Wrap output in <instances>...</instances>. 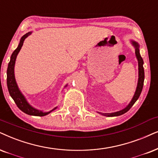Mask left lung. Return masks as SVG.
Wrapping results in <instances>:
<instances>
[{"mask_svg":"<svg viewBox=\"0 0 158 158\" xmlns=\"http://www.w3.org/2000/svg\"><path fill=\"white\" fill-rule=\"evenodd\" d=\"M132 44L135 48V55L138 59V62H139V81H138V85L136 90H135V95L133 96L132 101H131V103H129V105L127 106L126 108L123 109V110L117 111L114 113H111V114H103V115L107 116V117H116V116H119L123 114L126 113L127 111L130 110L131 107L133 106V105L134 104L135 101H137L139 96H140L141 91L143 89V81H144V71H143V59L141 57L140 53H139V45L138 44V43L135 42V41H132Z\"/></svg>","mask_w":158,"mask_h":158,"instance_id":"8db88e82","label":"left lung"}]
</instances>
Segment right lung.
<instances>
[{
    "instance_id": "add662e5",
    "label": "right lung",
    "mask_w": 158,
    "mask_h": 158,
    "mask_svg": "<svg viewBox=\"0 0 158 158\" xmlns=\"http://www.w3.org/2000/svg\"><path fill=\"white\" fill-rule=\"evenodd\" d=\"M31 34V32L26 33L25 35H24L23 37L21 38L20 42H19L18 47L13 52L12 55L11 56V60L9 63V65H8L7 69V87L8 89H9V94L11 95V97L12 98L16 104H17V107L20 109L21 111H23V112L29 115H33V116H39V117H42V116H45L48 114L49 113H50L51 111L55 110L56 108L52 109L50 111H48V112H43L41 111H39L37 109H34L28 104V103L27 102L25 97L23 96V95L20 93L19 88H18L17 83H16L15 78V72H14V69H15V60L17 58V56L19 53V50L21 49L22 47H23L24 41L25 39L29 35Z\"/></svg>"
}]
</instances>
